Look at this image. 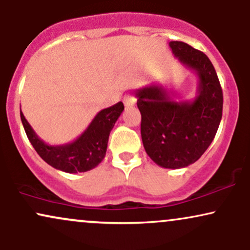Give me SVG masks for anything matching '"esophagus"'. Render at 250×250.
I'll return each mask as SVG.
<instances>
[{"label":"esophagus","mask_w":250,"mask_h":250,"mask_svg":"<svg viewBox=\"0 0 250 250\" xmlns=\"http://www.w3.org/2000/svg\"><path fill=\"white\" fill-rule=\"evenodd\" d=\"M123 103H125V107H130V105H134L136 103V99L130 94H128V95L123 97Z\"/></svg>","instance_id":"34e87169"}]
</instances>
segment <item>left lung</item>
I'll return each mask as SVG.
<instances>
[{
  "label": "left lung",
  "instance_id": "1",
  "mask_svg": "<svg viewBox=\"0 0 250 250\" xmlns=\"http://www.w3.org/2000/svg\"><path fill=\"white\" fill-rule=\"evenodd\" d=\"M175 57L199 77L191 101H175L173 93L151 83L137 89L141 136L146 153L160 167L179 169L196 162L213 142L222 119L223 94L210 60L185 42L169 43Z\"/></svg>",
  "mask_w": 250,
  "mask_h": 250
}]
</instances>
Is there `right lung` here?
Wrapping results in <instances>:
<instances>
[{"mask_svg": "<svg viewBox=\"0 0 250 250\" xmlns=\"http://www.w3.org/2000/svg\"><path fill=\"white\" fill-rule=\"evenodd\" d=\"M125 105L122 102L99 111L83 133L73 142L50 146L37 136L21 111V121L36 153L48 165L65 173H84L99 166L104 159L108 139Z\"/></svg>", "mask_w": 250, "mask_h": 250, "instance_id": "add662e5", "label": "right lung"}]
</instances>
